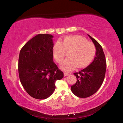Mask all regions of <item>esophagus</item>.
<instances>
[{
  "label": "esophagus",
  "mask_w": 123,
  "mask_h": 123,
  "mask_svg": "<svg viewBox=\"0 0 123 123\" xmlns=\"http://www.w3.org/2000/svg\"><path fill=\"white\" fill-rule=\"evenodd\" d=\"M69 75V74H68V73H67V72H64V75L65 77L67 76V75Z\"/></svg>",
  "instance_id": "1"
}]
</instances>
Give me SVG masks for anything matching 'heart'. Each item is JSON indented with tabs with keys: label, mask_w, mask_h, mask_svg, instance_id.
<instances>
[{
	"label": "heart",
	"mask_w": 123,
	"mask_h": 123,
	"mask_svg": "<svg viewBox=\"0 0 123 123\" xmlns=\"http://www.w3.org/2000/svg\"><path fill=\"white\" fill-rule=\"evenodd\" d=\"M66 51H69L68 57L62 62L60 68L65 71H70L75 67L82 69L88 67L95 58L96 48L82 36L71 35L66 36L53 45V56L57 63L63 60Z\"/></svg>",
	"instance_id": "1"
}]
</instances>
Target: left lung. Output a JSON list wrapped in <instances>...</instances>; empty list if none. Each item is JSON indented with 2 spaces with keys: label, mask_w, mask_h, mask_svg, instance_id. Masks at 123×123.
<instances>
[{
  "label": "left lung",
  "mask_w": 123,
  "mask_h": 123,
  "mask_svg": "<svg viewBox=\"0 0 123 123\" xmlns=\"http://www.w3.org/2000/svg\"><path fill=\"white\" fill-rule=\"evenodd\" d=\"M88 35L96 46V54L90 65L79 72L74 73L77 80L71 89L80 98H87L96 93L101 87L106 74V60L103 48L95 39Z\"/></svg>",
  "instance_id": "1"
}]
</instances>
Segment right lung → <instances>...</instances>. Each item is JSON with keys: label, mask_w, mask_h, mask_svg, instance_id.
I'll use <instances>...</instances> for the list:
<instances>
[{"label": "right lung", "mask_w": 123, "mask_h": 123, "mask_svg": "<svg viewBox=\"0 0 123 123\" xmlns=\"http://www.w3.org/2000/svg\"><path fill=\"white\" fill-rule=\"evenodd\" d=\"M51 34H38L27 42L20 51L18 73L23 87L37 99L49 97L55 89V81L63 77L53 61Z\"/></svg>", "instance_id": "1"}]
</instances>
